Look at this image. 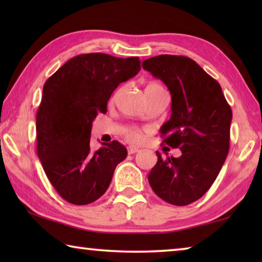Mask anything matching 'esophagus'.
Returning a JSON list of instances; mask_svg holds the SVG:
<instances>
[{
    "label": "esophagus",
    "mask_w": 262,
    "mask_h": 262,
    "mask_svg": "<svg viewBox=\"0 0 262 262\" xmlns=\"http://www.w3.org/2000/svg\"><path fill=\"white\" fill-rule=\"evenodd\" d=\"M140 149L136 148V147H128V154L129 155H134L136 152H139Z\"/></svg>",
    "instance_id": "esophagus-1"
}]
</instances>
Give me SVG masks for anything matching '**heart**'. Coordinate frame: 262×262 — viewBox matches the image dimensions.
<instances>
[{"label": "heart", "mask_w": 262, "mask_h": 262, "mask_svg": "<svg viewBox=\"0 0 262 262\" xmlns=\"http://www.w3.org/2000/svg\"><path fill=\"white\" fill-rule=\"evenodd\" d=\"M120 91L121 90H118L117 92H115L113 98H112V101H114L118 98V96L120 95ZM163 91H164V89L162 88V85H159L158 83H155V82L148 83L144 89L145 94H150V92H163ZM123 136H125L128 141L132 142V143H140V142L143 140V134H142V130H140L139 128H136V127L125 128V129H123Z\"/></svg>", "instance_id": "b5f03b06"}]
</instances>
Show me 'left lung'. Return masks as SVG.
<instances>
[{"mask_svg":"<svg viewBox=\"0 0 262 262\" xmlns=\"http://www.w3.org/2000/svg\"><path fill=\"white\" fill-rule=\"evenodd\" d=\"M142 67L170 90L172 113L161 134L164 143L181 150L180 157L165 159L156 151L149 184L162 200L187 206L210 188L223 166L232 111L220 83L187 56H154Z\"/></svg>","mask_w":262,"mask_h":262,"instance_id":"obj_1","label":"left lung"}]
</instances>
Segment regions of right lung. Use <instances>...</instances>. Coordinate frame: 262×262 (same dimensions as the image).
<instances>
[{
  "label": "right lung",
  "instance_id": "right-lung-1",
  "mask_svg": "<svg viewBox=\"0 0 262 262\" xmlns=\"http://www.w3.org/2000/svg\"><path fill=\"white\" fill-rule=\"evenodd\" d=\"M139 57L104 53L73 57L43 84L37 112V152L62 199L73 205L94 202L108 188L117 165L127 157L118 141L92 151V121L106 113L111 95L140 72Z\"/></svg>",
  "mask_w": 262,
  "mask_h": 262
}]
</instances>
